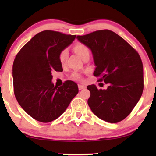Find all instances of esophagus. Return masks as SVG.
<instances>
[{"instance_id": "1", "label": "esophagus", "mask_w": 156, "mask_h": 156, "mask_svg": "<svg viewBox=\"0 0 156 156\" xmlns=\"http://www.w3.org/2000/svg\"><path fill=\"white\" fill-rule=\"evenodd\" d=\"M78 88L80 90H82V89H84L86 88V87L84 86V85H82V84H79L78 85Z\"/></svg>"}]
</instances>
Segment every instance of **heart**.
<instances>
[{
    "mask_svg": "<svg viewBox=\"0 0 156 156\" xmlns=\"http://www.w3.org/2000/svg\"><path fill=\"white\" fill-rule=\"evenodd\" d=\"M73 50L82 59L86 55H89V52H90L88 47H87L86 44L80 43V42H78V43H76L75 45L74 46ZM67 57H68L67 50H62L60 53L59 54V61L62 65H65L66 61H67ZM72 77L74 79V80H80L81 76L80 74H79L78 73H74L72 74Z\"/></svg>",
    "mask_w": 156,
    "mask_h": 156,
    "instance_id": "obj_1",
    "label": "heart"
}]
</instances>
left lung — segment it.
Listing matches in <instances>:
<instances>
[{
	"mask_svg": "<svg viewBox=\"0 0 156 156\" xmlns=\"http://www.w3.org/2000/svg\"><path fill=\"white\" fill-rule=\"evenodd\" d=\"M93 55L94 75L108 84L106 89L87 86L91 95L88 105L97 117L118 123L127 117L137 104L144 90V67L136 50L116 33L102 30L80 36ZM102 84V83H100Z\"/></svg>",
	"mask_w": 156,
	"mask_h": 156,
	"instance_id": "left-lung-1",
	"label": "left lung"
}]
</instances>
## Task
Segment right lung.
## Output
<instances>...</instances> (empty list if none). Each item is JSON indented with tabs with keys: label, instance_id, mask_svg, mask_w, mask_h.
<instances>
[{
	"label": "right lung",
	"instance_id": "right-lung-1",
	"mask_svg": "<svg viewBox=\"0 0 156 156\" xmlns=\"http://www.w3.org/2000/svg\"><path fill=\"white\" fill-rule=\"evenodd\" d=\"M76 35L44 30L35 35L17 54L12 65L14 94L23 110L42 123L55 120L65 112L78 94L77 84L52 82V72H62L59 54Z\"/></svg>",
	"mask_w": 156,
	"mask_h": 156
}]
</instances>
